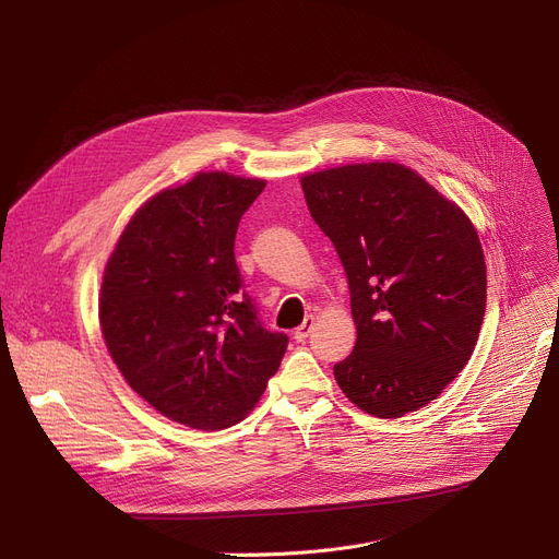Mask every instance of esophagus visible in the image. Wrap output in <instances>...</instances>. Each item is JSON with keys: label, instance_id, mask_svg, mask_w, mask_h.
Here are the masks:
<instances>
[{"label": "esophagus", "instance_id": "obj_1", "mask_svg": "<svg viewBox=\"0 0 559 559\" xmlns=\"http://www.w3.org/2000/svg\"><path fill=\"white\" fill-rule=\"evenodd\" d=\"M312 329H314V317L310 314V317H306V319H304V324L295 331V340H297V342H306V340H308V335L312 333Z\"/></svg>", "mask_w": 559, "mask_h": 559}]
</instances>
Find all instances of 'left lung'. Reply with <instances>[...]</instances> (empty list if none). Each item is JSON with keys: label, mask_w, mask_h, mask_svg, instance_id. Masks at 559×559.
<instances>
[{"label": "left lung", "mask_w": 559, "mask_h": 559, "mask_svg": "<svg viewBox=\"0 0 559 559\" xmlns=\"http://www.w3.org/2000/svg\"><path fill=\"white\" fill-rule=\"evenodd\" d=\"M350 292L356 346L333 367L350 403L380 419L424 407L472 358L487 306L478 233L457 205L396 163L301 179Z\"/></svg>", "instance_id": "left-lung-1"}]
</instances>
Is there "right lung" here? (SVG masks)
I'll use <instances>...</instances> for the list:
<instances>
[{"label":"right lung","instance_id":"obj_1","mask_svg":"<svg viewBox=\"0 0 559 559\" xmlns=\"http://www.w3.org/2000/svg\"><path fill=\"white\" fill-rule=\"evenodd\" d=\"M264 181L201 171L158 192L108 258L99 319L127 383L171 421L238 424L278 371L287 335L264 329L235 233Z\"/></svg>","mask_w":559,"mask_h":559}]
</instances>
